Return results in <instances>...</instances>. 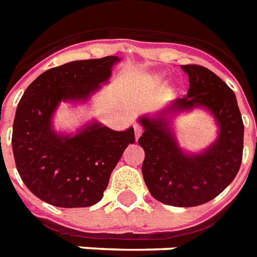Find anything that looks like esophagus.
Listing matches in <instances>:
<instances>
[{
  "mask_svg": "<svg viewBox=\"0 0 257 257\" xmlns=\"http://www.w3.org/2000/svg\"><path fill=\"white\" fill-rule=\"evenodd\" d=\"M134 131H135V138L138 139L142 135V133H143V127H142L141 124H134Z\"/></svg>",
  "mask_w": 257,
  "mask_h": 257,
  "instance_id": "34e87169",
  "label": "esophagus"
}]
</instances>
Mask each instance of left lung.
Masks as SVG:
<instances>
[{"label":"left lung","instance_id":"obj_1","mask_svg":"<svg viewBox=\"0 0 257 257\" xmlns=\"http://www.w3.org/2000/svg\"><path fill=\"white\" fill-rule=\"evenodd\" d=\"M182 69L190 79L188 93L161 116L139 119L145 131L138 143L145 150L142 174L154 198L168 206L195 207L216 198L237 175L244 124L235 94L225 82L200 65H183ZM194 107L210 109L221 133L204 153L187 156L176 143L165 114Z\"/></svg>","mask_w":257,"mask_h":257}]
</instances>
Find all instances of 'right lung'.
<instances>
[{"mask_svg": "<svg viewBox=\"0 0 257 257\" xmlns=\"http://www.w3.org/2000/svg\"><path fill=\"white\" fill-rule=\"evenodd\" d=\"M118 57L73 61L42 73L25 90L13 123L12 147L22 182L37 198L63 208L90 207L103 196L134 128L93 123L74 137L51 128L61 100H85L111 75Z\"/></svg>", "mask_w": 257, "mask_h": 257, "instance_id": "1", "label": "right lung"}]
</instances>
